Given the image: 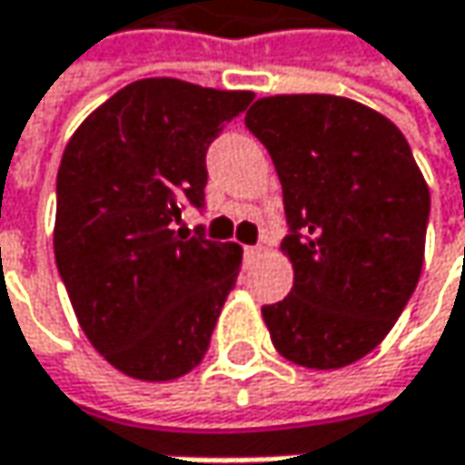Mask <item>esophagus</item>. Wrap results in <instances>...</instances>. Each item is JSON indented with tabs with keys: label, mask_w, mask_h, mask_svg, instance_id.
Here are the masks:
<instances>
[{
	"label": "esophagus",
	"mask_w": 465,
	"mask_h": 465,
	"mask_svg": "<svg viewBox=\"0 0 465 465\" xmlns=\"http://www.w3.org/2000/svg\"><path fill=\"white\" fill-rule=\"evenodd\" d=\"M261 250H263L261 244H250V247H244V255L247 258H255V255H261Z\"/></svg>",
	"instance_id": "34e87169"
}]
</instances>
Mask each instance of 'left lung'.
Returning <instances> with one entry per match:
<instances>
[{"label":"left lung","mask_w":465,"mask_h":465,"mask_svg":"<svg viewBox=\"0 0 465 465\" xmlns=\"http://www.w3.org/2000/svg\"><path fill=\"white\" fill-rule=\"evenodd\" d=\"M244 126L282 183L293 288L266 304L277 352L307 369L369 355L422 269L430 193L410 142L377 110L331 94L258 99Z\"/></svg>","instance_id":"1"}]
</instances>
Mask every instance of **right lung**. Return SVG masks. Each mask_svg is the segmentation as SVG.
Wrapping results in <instances>:
<instances>
[{"label":"right lung","mask_w":465,"mask_h":465,"mask_svg":"<svg viewBox=\"0 0 465 465\" xmlns=\"http://www.w3.org/2000/svg\"><path fill=\"white\" fill-rule=\"evenodd\" d=\"M250 91L147 77L96 107L55 177V266L77 323L118 371L169 382L196 369L232 293L242 247L174 232L204 207L207 147Z\"/></svg>","instance_id":"1"}]
</instances>
